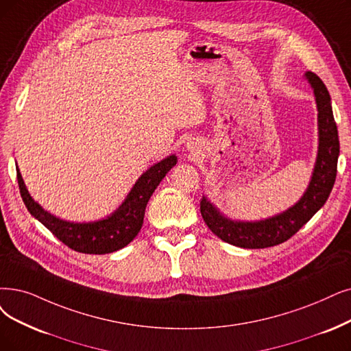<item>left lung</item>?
<instances>
[{
	"mask_svg": "<svg viewBox=\"0 0 351 351\" xmlns=\"http://www.w3.org/2000/svg\"><path fill=\"white\" fill-rule=\"evenodd\" d=\"M305 77L314 90L318 109V152L310 184L302 197L292 207L276 216L258 221L228 219L203 195L200 202L202 216L208 229L223 242L245 249H263L279 245L295 234L327 202L337 176L340 154L339 131L326 85L313 72H306Z\"/></svg>",
	"mask_w": 351,
	"mask_h": 351,
	"instance_id": "1",
	"label": "left lung"
}]
</instances>
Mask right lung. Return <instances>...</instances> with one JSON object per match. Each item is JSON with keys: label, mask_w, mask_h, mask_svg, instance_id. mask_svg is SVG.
Segmentation results:
<instances>
[{"label": "right lung", "mask_w": 351, "mask_h": 351, "mask_svg": "<svg viewBox=\"0 0 351 351\" xmlns=\"http://www.w3.org/2000/svg\"><path fill=\"white\" fill-rule=\"evenodd\" d=\"M176 164L177 157L173 154V156L149 167L138 178L135 186L127 195V199L123 200V203L114 213L105 219L88 223H73L62 220L46 212L29 194L19 167L17 180L21 197L27 210L40 223H43L60 242H63L70 249L80 252V254L105 255L110 254V252L119 250L134 241V237L141 230L145 207L149 197L156 191L157 186L161 183L165 174Z\"/></svg>", "instance_id": "add662e5"}]
</instances>
